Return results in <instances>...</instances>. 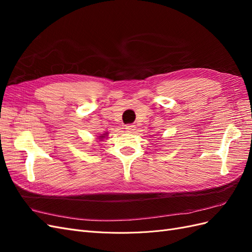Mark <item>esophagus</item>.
Masks as SVG:
<instances>
[{"mask_svg":"<svg viewBox=\"0 0 252 252\" xmlns=\"http://www.w3.org/2000/svg\"><path fill=\"white\" fill-rule=\"evenodd\" d=\"M135 125H132V124H130V125H127L126 127H125V129L127 131H129V132H133L134 130H135Z\"/></svg>","mask_w":252,"mask_h":252,"instance_id":"34e87169","label":"esophagus"}]
</instances>
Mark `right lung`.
I'll use <instances>...</instances> for the list:
<instances>
[{"instance_id":"1","label":"right lung","mask_w":252,"mask_h":252,"mask_svg":"<svg viewBox=\"0 0 252 252\" xmlns=\"http://www.w3.org/2000/svg\"><path fill=\"white\" fill-rule=\"evenodd\" d=\"M106 135H107V132H106V133H104V134H102V135H100V136H98V139H100V140H102V139H104L105 138V136Z\"/></svg>"}]
</instances>
